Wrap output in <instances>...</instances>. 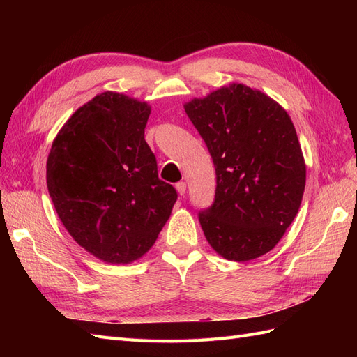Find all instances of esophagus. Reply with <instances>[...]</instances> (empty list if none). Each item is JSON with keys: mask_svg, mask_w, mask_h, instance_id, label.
Returning <instances> with one entry per match:
<instances>
[{"mask_svg": "<svg viewBox=\"0 0 357 357\" xmlns=\"http://www.w3.org/2000/svg\"><path fill=\"white\" fill-rule=\"evenodd\" d=\"M176 189H177V192H178V195H185L186 193V183L185 181H178L177 185H176Z\"/></svg>", "mask_w": 357, "mask_h": 357, "instance_id": "esophagus-1", "label": "esophagus"}]
</instances>
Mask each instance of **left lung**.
I'll return each mask as SVG.
<instances>
[{
    "label": "left lung",
    "instance_id": "1",
    "mask_svg": "<svg viewBox=\"0 0 357 357\" xmlns=\"http://www.w3.org/2000/svg\"><path fill=\"white\" fill-rule=\"evenodd\" d=\"M215 167V198L199 213L214 252L245 262L283 238L301 207L307 167L287 112L266 93L231 83L185 104Z\"/></svg>",
    "mask_w": 357,
    "mask_h": 357
}]
</instances>
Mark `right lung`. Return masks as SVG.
Listing matches in <instances>:
<instances>
[{"instance_id": "add662e5", "label": "right lung", "mask_w": 357, "mask_h": 357, "mask_svg": "<svg viewBox=\"0 0 357 357\" xmlns=\"http://www.w3.org/2000/svg\"><path fill=\"white\" fill-rule=\"evenodd\" d=\"M150 112L146 101L102 92L63 123L47 156V189L62 225L105 264L144 256L177 201L144 139Z\"/></svg>"}]
</instances>
